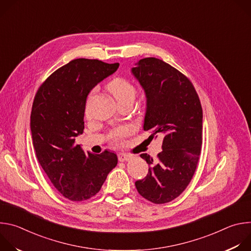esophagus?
Returning <instances> with one entry per match:
<instances>
[{"label": "esophagus", "instance_id": "esophagus-1", "mask_svg": "<svg viewBox=\"0 0 251 251\" xmlns=\"http://www.w3.org/2000/svg\"><path fill=\"white\" fill-rule=\"evenodd\" d=\"M118 160H119L120 162L128 161V160H130V156H129V155H126V154L120 153V154H118Z\"/></svg>", "mask_w": 251, "mask_h": 251}]
</instances>
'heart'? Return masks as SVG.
Instances as JSON below:
<instances>
[{
    "instance_id": "obj_1",
    "label": "heart",
    "mask_w": 251,
    "mask_h": 251,
    "mask_svg": "<svg viewBox=\"0 0 251 251\" xmlns=\"http://www.w3.org/2000/svg\"><path fill=\"white\" fill-rule=\"evenodd\" d=\"M108 89L119 105L125 102H133L137 93L135 86L129 80L122 77L112 79L108 83ZM131 131L132 130L130 127L121 126L110 133V138L115 142H119L120 140L128 136Z\"/></svg>"
}]
</instances>
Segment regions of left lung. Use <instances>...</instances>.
Here are the masks:
<instances>
[{"label": "left lung", "mask_w": 251, "mask_h": 251, "mask_svg": "<svg viewBox=\"0 0 251 251\" xmlns=\"http://www.w3.org/2000/svg\"><path fill=\"white\" fill-rule=\"evenodd\" d=\"M135 65L131 73L146 95L143 129L152 139L164 137L157 161L140 155L150 168L135 186L143 198L166 203L185 191L197 169L202 142L201 105L192 82L165 61L146 57Z\"/></svg>", "instance_id": "obj_1"}]
</instances>
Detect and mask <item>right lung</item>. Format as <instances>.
Here are the masks:
<instances>
[{
	"label": "right lung",
	"mask_w": 251,
	"mask_h": 251,
	"mask_svg": "<svg viewBox=\"0 0 251 251\" xmlns=\"http://www.w3.org/2000/svg\"><path fill=\"white\" fill-rule=\"evenodd\" d=\"M118 67L98 59H74L55 70L35 94L30 114L35 155L55 189L70 201L95 196L117 165L116 154L85 153L75 137L83 133L87 95Z\"/></svg>",
	"instance_id": "obj_1"
}]
</instances>
